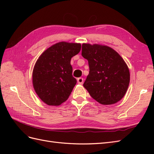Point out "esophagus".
<instances>
[{
	"instance_id": "1",
	"label": "esophagus",
	"mask_w": 154,
	"mask_h": 154,
	"mask_svg": "<svg viewBox=\"0 0 154 154\" xmlns=\"http://www.w3.org/2000/svg\"><path fill=\"white\" fill-rule=\"evenodd\" d=\"M77 82L78 83V84L80 85H82L83 83V79L82 78H79L77 79Z\"/></svg>"
}]
</instances>
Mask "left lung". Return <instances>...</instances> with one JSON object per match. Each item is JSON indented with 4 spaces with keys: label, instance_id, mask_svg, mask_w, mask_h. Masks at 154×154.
<instances>
[{
    "label": "left lung",
    "instance_id": "8db88e82",
    "mask_svg": "<svg viewBox=\"0 0 154 154\" xmlns=\"http://www.w3.org/2000/svg\"><path fill=\"white\" fill-rule=\"evenodd\" d=\"M82 55L89 66L83 87L92 98L105 105L122 100L130 83L129 69L123 58L109 46L96 44H83Z\"/></svg>",
    "mask_w": 154,
    "mask_h": 154
}]
</instances>
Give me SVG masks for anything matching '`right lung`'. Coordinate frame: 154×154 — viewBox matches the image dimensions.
Masks as SVG:
<instances>
[{"instance_id": "1", "label": "right lung", "mask_w": 154, "mask_h": 154, "mask_svg": "<svg viewBox=\"0 0 154 154\" xmlns=\"http://www.w3.org/2000/svg\"><path fill=\"white\" fill-rule=\"evenodd\" d=\"M81 50V44L60 42L48 48L36 60L32 85L39 98L49 106L66 101L76 84L71 60Z\"/></svg>"}]
</instances>
